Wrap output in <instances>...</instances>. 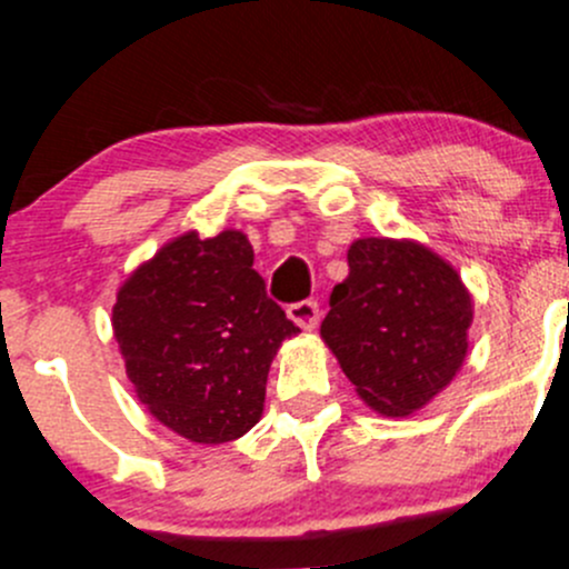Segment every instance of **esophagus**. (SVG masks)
Returning <instances> with one entry per match:
<instances>
[{"label":"esophagus","instance_id":"34e87169","mask_svg":"<svg viewBox=\"0 0 569 569\" xmlns=\"http://www.w3.org/2000/svg\"><path fill=\"white\" fill-rule=\"evenodd\" d=\"M289 319L295 321L297 327H302V330H317L319 325V306L313 300H302V302H295V306H289Z\"/></svg>","mask_w":569,"mask_h":569}]
</instances>
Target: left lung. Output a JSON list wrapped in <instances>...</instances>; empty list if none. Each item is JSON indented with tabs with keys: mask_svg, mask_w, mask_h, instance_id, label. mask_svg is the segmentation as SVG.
Returning a JSON list of instances; mask_svg holds the SVG:
<instances>
[{
	"mask_svg": "<svg viewBox=\"0 0 569 569\" xmlns=\"http://www.w3.org/2000/svg\"><path fill=\"white\" fill-rule=\"evenodd\" d=\"M321 341L380 416L427 407L462 369L473 300L446 258L412 239H355Z\"/></svg>",
	"mask_w": 569,
	"mask_h": 569,
	"instance_id": "left-lung-1",
	"label": "left lung"
}]
</instances>
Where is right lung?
I'll return each mask as SVG.
<instances>
[{
    "label": "right lung",
    "instance_id": "1",
    "mask_svg": "<svg viewBox=\"0 0 569 569\" xmlns=\"http://www.w3.org/2000/svg\"><path fill=\"white\" fill-rule=\"evenodd\" d=\"M112 332L137 399L162 427L200 446L258 423L267 375L300 327L263 289L242 231H187L118 289Z\"/></svg>",
    "mask_w": 569,
    "mask_h": 569
}]
</instances>
